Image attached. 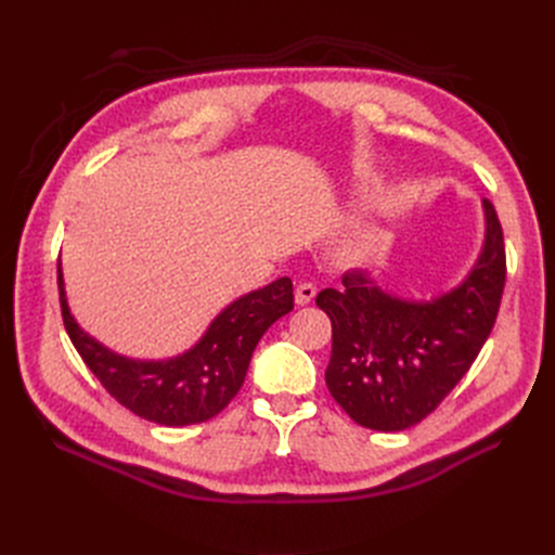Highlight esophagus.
<instances>
[{"mask_svg": "<svg viewBox=\"0 0 555 555\" xmlns=\"http://www.w3.org/2000/svg\"><path fill=\"white\" fill-rule=\"evenodd\" d=\"M314 294H317V287L312 282H300L298 287H296V304L298 306H308L310 300L314 298Z\"/></svg>", "mask_w": 555, "mask_h": 555, "instance_id": "obj_1", "label": "esophagus"}]
</instances>
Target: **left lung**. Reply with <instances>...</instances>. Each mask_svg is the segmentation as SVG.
I'll return each instance as SVG.
<instances>
[{
	"mask_svg": "<svg viewBox=\"0 0 555 555\" xmlns=\"http://www.w3.org/2000/svg\"><path fill=\"white\" fill-rule=\"evenodd\" d=\"M483 210L486 245L477 266L433 304L386 296L359 271L343 273V289L317 294L333 326L326 386L357 424L405 430L424 422L475 363L507 278L505 238L489 198Z\"/></svg>",
	"mask_w": 555,
	"mask_h": 555,
	"instance_id": "8db88e82",
	"label": "left lung"
}]
</instances>
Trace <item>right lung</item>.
Wrapping results in <instances>:
<instances>
[{"label": "right lung", "mask_w": 555, "mask_h": 555, "mask_svg": "<svg viewBox=\"0 0 555 555\" xmlns=\"http://www.w3.org/2000/svg\"><path fill=\"white\" fill-rule=\"evenodd\" d=\"M57 287L64 328L92 375L122 408L159 426H190L220 414L243 386L261 335L294 310L292 280L280 278L231 304L188 354L143 363L113 354L78 328L66 308L60 266Z\"/></svg>", "instance_id": "right-lung-1"}]
</instances>
